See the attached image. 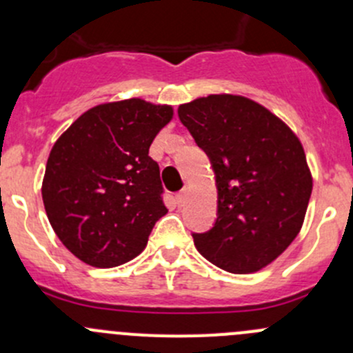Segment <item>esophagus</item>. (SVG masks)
Wrapping results in <instances>:
<instances>
[{
    "label": "esophagus",
    "instance_id": "1",
    "mask_svg": "<svg viewBox=\"0 0 353 353\" xmlns=\"http://www.w3.org/2000/svg\"><path fill=\"white\" fill-rule=\"evenodd\" d=\"M176 201L179 206H184V203L188 201V190H183L181 193L176 194Z\"/></svg>",
    "mask_w": 353,
    "mask_h": 353
}]
</instances>
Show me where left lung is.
<instances>
[{"label":"left lung","instance_id":"obj_1","mask_svg":"<svg viewBox=\"0 0 353 353\" xmlns=\"http://www.w3.org/2000/svg\"><path fill=\"white\" fill-rule=\"evenodd\" d=\"M179 119L212 162L216 222L193 234L203 258L230 273H254L297 237L312 176L297 134L243 95L216 94L179 105Z\"/></svg>","mask_w":353,"mask_h":353}]
</instances>
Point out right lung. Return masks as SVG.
<instances>
[{"label":"right lung","instance_id":"right-lung-1","mask_svg":"<svg viewBox=\"0 0 353 353\" xmlns=\"http://www.w3.org/2000/svg\"><path fill=\"white\" fill-rule=\"evenodd\" d=\"M170 105L141 99L95 105L58 138L42 181L46 213L66 249L95 268L137 258L167 213L148 155Z\"/></svg>","mask_w":353,"mask_h":353}]
</instances>
